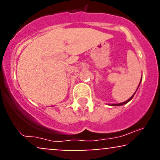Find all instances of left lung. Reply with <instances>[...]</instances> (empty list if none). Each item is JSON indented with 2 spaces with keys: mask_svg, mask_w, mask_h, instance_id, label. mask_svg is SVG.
Wrapping results in <instances>:
<instances>
[{
  "mask_svg": "<svg viewBox=\"0 0 160 160\" xmlns=\"http://www.w3.org/2000/svg\"><path fill=\"white\" fill-rule=\"evenodd\" d=\"M139 85H140V84H139ZM135 93H134V95H135ZM134 95H132V97H131V98H128L127 101H126V102H122V103H120V104H111V105H112V106H120V105H123V104H126V103H128V102H129V101H130V100H131V99L133 98Z\"/></svg>",
  "mask_w": 160,
  "mask_h": 160,
  "instance_id": "1",
  "label": "left lung"
}]
</instances>
